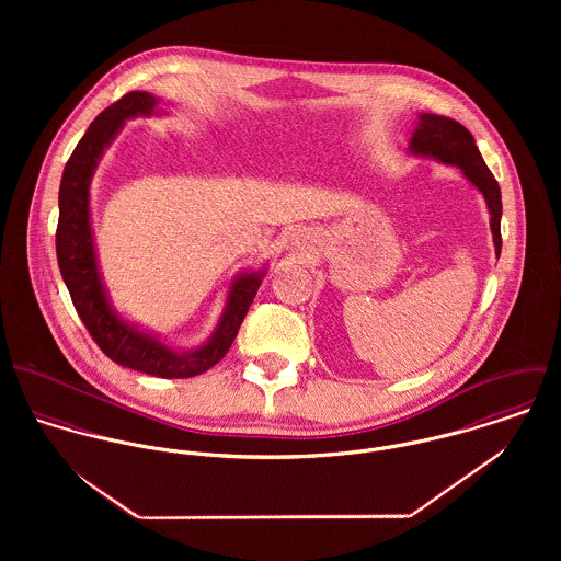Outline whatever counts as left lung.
<instances>
[{
  "label": "left lung",
  "instance_id": "8db88e82",
  "mask_svg": "<svg viewBox=\"0 0 561 561\" xmlns=\"http://www.w3.org/2000/svg\"><path fill=\"white\" fill-rule=\"evenodd\" d=\"M408 151L416 158L440 161L460 168V172L478 187L490 211V231L496 259L501 254V190L481 158L471 131L449 116L421 112L408 142Z\"/></svg>",
  "mask_w": 561,
  "mask_h": 561
}]
</instances>
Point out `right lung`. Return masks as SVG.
<instances>
[{
	"mask_svg": "<svg viewBox=\"0 0 561 561\" xmlns=\"http://www.w3.org/2000/svg\"><path fill=\"white\" fill-rule=\"evenodd\" d=\"M160 103L161 99L151 92L134 90L92 121L62 172L56 252L60 274L71 294L76 311L107 358L158 378H194L220 363L229 352L267 267L263 265L259 270L241 272L231 280L222 316L214 332L205 343L192 350L168 345L160 334L125 320L112 307L94 248L90 222V183L105 149L121 134L125 121L136 116H160L163 112Z\"/></svg>",
	"mask_w": 561,
	"mask_h": 561,
	"instance_id": "1",
	"label": "right lung"
}]
</instances>
